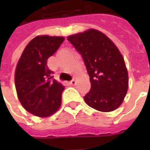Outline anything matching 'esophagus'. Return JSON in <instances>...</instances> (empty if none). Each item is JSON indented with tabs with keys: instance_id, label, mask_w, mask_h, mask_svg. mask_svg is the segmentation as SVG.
<instances>
[{
	"instance_id": "34e87169",
	"label": "esophagus",
	"mask_w": 150,
	"mask_h": 150,
	"mask_svg": "<svg viewBox=\"0 0 150 150\" xmlns=\"http://www.w3.org/2000/svg\"><path fill=\"white\" fill-rule=\"evenodd\" d=\"M69 83L71 85V86H74V85H75V83H76V81H75V79H72L71 81H70Z\"/></svg>"
}]
</instances>
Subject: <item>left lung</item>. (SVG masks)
<instances>
[{"label":"left lung","instance_id":"obj_1","mask_svg":"<svg viewBox=\"0 0 150 150\" xmlns=\"http://www.w3.org/2000/svg\"><path fill=\"white\" fill-rule=\"evenodd\" d=\"M81 54L91 82L86 104L96 110L112 112L122 104L129 88L125 60L116 45L100 31L90 29L67 38Z\"/></svg>","mask_w":150,"mask_h":150}]
</instances>
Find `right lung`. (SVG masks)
Here are the masks:
<instances>
[{"label":"right lung","instance_id":"add662e5","mask_svg":"<svg viewBox=\"0 0 150 150\" xmlns=\"http://www.w3.org/2000/svg\"><path fill=\"white\" fill-rule=\"evenodd\" d=\"M63 37L37 36L22 52L15 71V87L21 105L31 114L46 117L61 105L64 86L53 79L47 59L63 42Z\"/></svg>","mask_w":150,"mask_h":150}]
</instances>
